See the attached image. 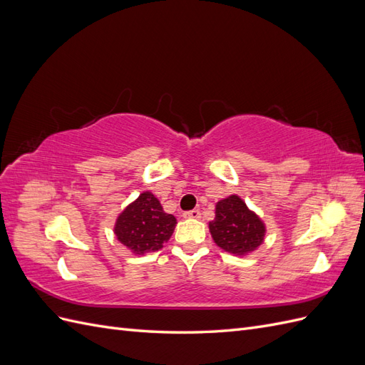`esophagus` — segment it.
Segmentation results:
<instances>
[{
    "label": "esophagus",
    "mask_w": 365,
    "mask_h": 365,
    "mask_svg": "<svg viewBox=\"0 0 365 365\" xmlns=\"http://www.w3.org/2000/svg\"><path fill=\"white\" fill-rule=\"evenodd\" d=\"M182 217H185V219H200L201 212H200V210H190V212H184Z\"/></svg>",
    "instance_id": "34e87169"
}]
</instances>
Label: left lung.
Returning a JSON list of instances; mask_svg holds the SVG:
<instances>
[{"instance_id": "obj_1", "label": "left lung", "mask_w": 365, "mask_h": 365, "mask_svg": "<svg viewBox=\"0 0 365 365\" xmlns=\"http://www.w3.org/2000/svg\"><path fill=\"white\" fill-rule=\"evenodd\" d=\"M215 219L208 224L215 244L235 256H247L264 240L267 225L237 195H230L216 204Z\"/></svg>"}]
</instances>
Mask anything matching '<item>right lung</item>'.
<instances>
[{
	"instance_id": "add662e5",
	"label": "right lung",
	"mask_w": 365,
	"mask_h": 365,
	"mask_svg": "<svg viewBox=\"0 0 365 365\" xmlns=\"http://www.w3.org/2000/svg\"><path fill=\"white\" fill-rule=\"evenodd\" d=\"M176 217L165 213L158 197L143 192L117 216L114 235L135 256L158 251L170 239Z\"/></svg>"
}]
</instances>
